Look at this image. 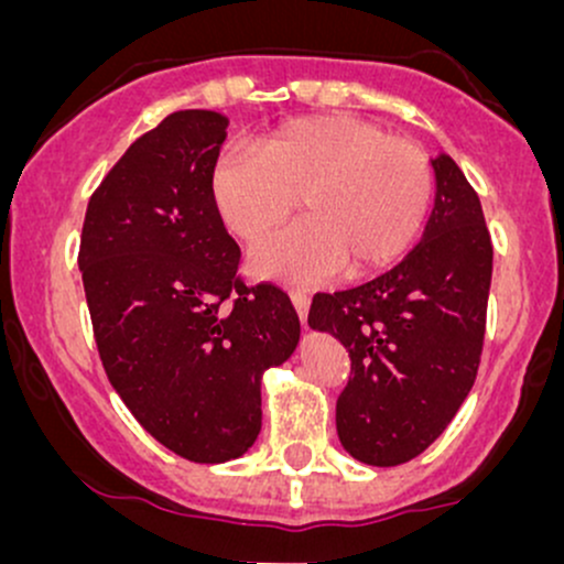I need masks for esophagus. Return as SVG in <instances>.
I'll return each instance as SVG.
<instances>
[{
    "instance_id": "1",
    "label": "esophagus",
    "mask_w": 564,
    "mask_h": 564,
    "mask_svg": "<svg viewBox=\"0 0 564 564\" xmlns=\"http://www.w3.org/2000/svg\"><path fill=\"white\" fill-rule=\"evenodd\" d=\"M291 302H294L296 315H300V321H302V326H304V323H307V310H310V296H307V291L294 289V291H291Z\"/></svg>"
}]
</instances>
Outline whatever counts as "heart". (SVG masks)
I'll return each instance as SVG.
<instances>
[{
    "label": "heart",
    "mask_w": 564,
    "mask_h": 564,
    "mask_svg": "<svg viewBox=\"0 0 564 564\" xmlns=\"http://www.w3.org/2000/svg\"><path fill=\"white\" fill-rule=\"evenodd\" d=\"M435 177L416 142L334 113L278 127L257 153L225 148L209 172L217 217L257 241L294 212L304 223L249 254V270L286 283H323L341 268L364 275L398 260L430 215Z\"/></svg>",
    "instance_id": "b5f03b06"
}]
</instances>
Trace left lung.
<instances>
[{"instance_id": "8db88e82", "label": "left lung", "mask_w": 564, "mask_h": 564, "mask_svg": "<svg viewBox=\"0 0 564 564\" xmlns=\"http://www.w3.org/2000/svg\"><path fill=\"white\" fill-rule=\"evenodd\" d=\"M424 238L384 275L315 294L310 328L349 352L336 432L352 458L398 467L443 435L475 384L488 313L494 243L475 187L437 156Z\"/></svg>"}]
</instances>
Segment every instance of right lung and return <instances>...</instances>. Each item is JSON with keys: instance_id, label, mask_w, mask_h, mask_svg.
Returning a JSON list of instances; mask_svg holds the SVG:
<instances>
[{"instance_id": "add662e5", "label": "right lung", "mask_w": 564, "mask_h": 564, "mask_svg": "<svg viewBox=\"0 0 564 564\" xmlns=\"http://www.w3.org/2000/svg\"><path fill=\"white\" fill-rule=\"evenodd\" d=\"M228 119L170 113L93 193L79 270L108 381L164 448L196 464L243 456L262 430V373L291 358L300 315L246 286L209 196Z\"/></svg>"}]
</instances>
